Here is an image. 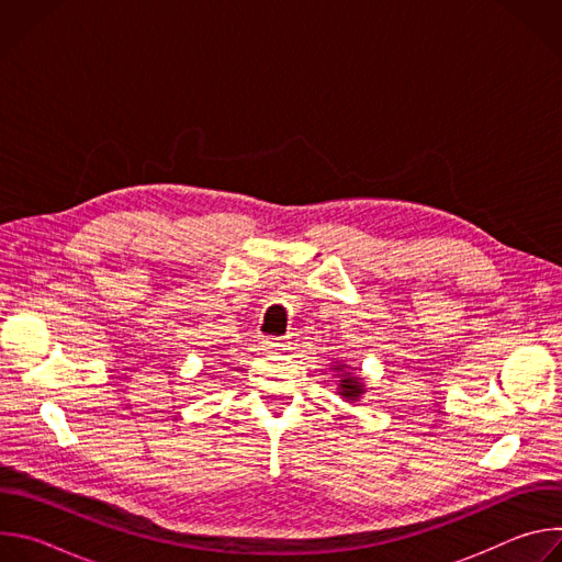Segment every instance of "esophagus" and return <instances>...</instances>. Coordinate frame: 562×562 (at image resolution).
I'll list each match as a JSON object with an SVG mask.
<instances>
[{
	"instance_id": "esophagus-1",
	"label": "esophagus",
	"mask_w": 562,
	"mask_h": 562,
	"mask_svg": "<svg viewBox=\"0 0 562 562\" xmlns=\"http://www.w3.org/2000/svg\"><path fill=\"white\" fill-rule=\"evenodd\" d=\"M286 342H284V338H267L265 340V349L269 351V353H284L286 351Z\"/></svg>"
}]
</instances>
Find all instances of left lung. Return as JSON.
Wrapping results in <instances>:
<instances>
[{
    "label": "left lung",
    "instance_id": "1",
    "mask_svg": "<svg viewBox=\"0 0 562 562\" xmlns=\"http://www.w3.org/2000/svg\"><path fill=\"white\" fill-rule=\"evenodd\" d=\"M340 395H345V397H351V400H356L360 393H362V384L358 382V378H353V375H347L345 380H340Z\"/></svg>",
    "mask_w": 562,
    "mask_h": 562
}]
</instances>
